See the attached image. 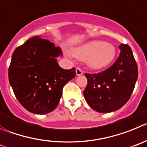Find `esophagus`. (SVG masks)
<instances>
[{"label": "esophagus", "mask_w": 147, "mask_h": 147, "mask_svg": "<svg viewBox=\"0 0 147 147\" xmlns=\"http://www.w3.org/2000/svg\"><path fill=\"white\" fill-rule=\"evenodd\" d=\"M75 72H76V75H78V76H80V75H82L83 74V72L79 68V67H77L76 69H75Z\"/></svg>", "instance_id": "1"}]
</instances>
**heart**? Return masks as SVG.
Masks as SVG:
<instances>
[{"mask_svg":"<svg viewBox=\"0 0 147 147\" xmlns=\"http://www.w3.org/2000/svg\"><path fill=\"white\" fill-rule=\"evenodd\" d=\"M72 55L80 60H86L89 68L100 69L109 66L114 61L116 50L113 45L96 40L74 48Z\"/></svg>","mask_w":147,"mask_h":147,"instance_id":"heart-1","label":"heart"}]
</instances>
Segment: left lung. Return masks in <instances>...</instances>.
I'll use <instances>...</instances> for the list:
<instances>
[{"label":"left lung","instance_id":"obj_1","mask_svg":"<svg viewBox=\"0 0 147 147\" xmlns=\"http://www.w3.org/2000/svg\"><path fill=\"white\" fill-rule=\"evenodd\" d=\"M119 56L102 72L86 73L88 83L83 91L86 101L93 110L110 113L121 108L128 101L138 78V66L131 48L119 45Z\"/></svg>","mask_w":147,"mask_h":147}]
</instances>
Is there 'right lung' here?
<instances>
[{"label":"right lung","instance_id":"right-lung-1","mask_svg":"<svg viewBox=\"0 0 147 147\" xmlns=\"http://www.w3.org/2000/svg\"><path fill=\"white\" fill-rule=\"evenodd\" d=\"M59 47L36 36L14 50L9 68V80L16 97L27 111L36 114L53 111L62 89L76 75L75 69H64L56 58Z\"/></svg>","mask_w":147,"mask_h":147}]
</instances>
